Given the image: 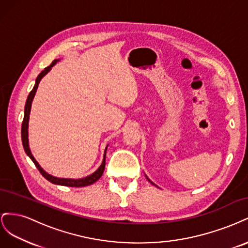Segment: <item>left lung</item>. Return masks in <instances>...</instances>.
<instances>
[{
    "label": "left lung",
    "instance_id": "8db88e82",
    "mask_svg": "<svg viewBox=\"0 0 248 248\" xmlns=\"http://www.w3.org/2000/svg\"><path fill=\"white\" fill-rule=\"evenodd\" d=\"M147 179H148V178H147ZM148 181H149V182H151L152 184H154V183H153V182H152V181H151V180H150V179H148ZM154 185H155V184H154Z\"/></svg>",
    "mask_w": 248,
    "mask_h": 248
}]
</instances>
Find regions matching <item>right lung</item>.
<instances>
[{
	"label": "right lung",
	"instance_id": "obj_1",
	"mask_svg": "<svg viewBox=\"0 0 248 248\" xmlns=\"http://www.w3.org/2000/svg\"><path fill=\"white\" fill-rule=\"evenodd\" d=\"M58 62V60H55V61H52V63L47 66L46 68H44V70L41 71V73H39V76L37 77L36 78V82H35V86L33 88V90L31 92H30L29 96H28V99L26 102V106H25V116H24V120H22V124H21V140H22V146H24L25 151L27 153V155L30 157V158L32 159V161L34 162V164L36 166V168L38 169V170L40 171V174L46 178V180L52 184H57V185H63V186H69V187H82V186H88V185H91L93 183H95L97 180H98L104 171V168H106V154H107V149L106 148V151H104V157H103V161L101 163V166L99 167V169L97 170L96 171H94L92 175H90L86 178H82V179H63V178H56V177H52L46 170H43L41 169V167L38 164V162L36 161V159L34 158V156L31 153V150L29 148V140H28V123H29V115H30V110H31V104L33 101V98L35 96V93L37 91V88H38L39 82L41 80V78L46 76V74L51 69V67L54 66L56 63Z\"/></svg>",
	"mask_w": 248,
	"mask_h": 248
}]
</instances>
